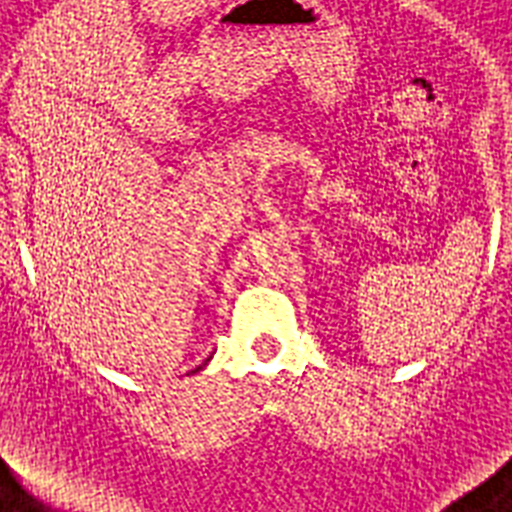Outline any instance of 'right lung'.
Segmentation results:
<instances>
[{
    "label": "right lung",
    "mask_w": 512,
    "mask_h": 512,
    "mask_svg": "<svg viewBox=\"0 0 512 512\" xmlns=\"http://www.w3.org/2000/svg\"><path fill=\"white\" fill-rule=\"evenodd\" d=\"M199 369H201V366H199ZM199 369H193V372H199Z\"/></svg>",
    "instance_id": "1"
}]
</instances>
